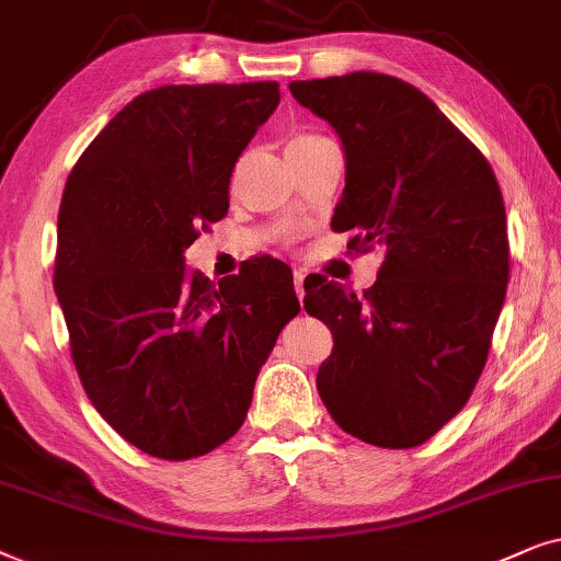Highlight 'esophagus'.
<instances>
[{
	"label": "esophagus",
	"mask_w": 561,
	"mask_h": 561,
	"mask_svg": "<svg viewBox=\"0 0 561 561\" xmlns=\"http://www.w3.org/2000/svg\"><path fill=\"white\" fill-rule=\"evenodd\" d=\"M293 276H295V293H297V297H300V302H302V297H305V268H295L293 272Z\"/></svg>",
	"instance_id": "34e87169"
}]
</instances>
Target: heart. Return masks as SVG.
Returning <instances> with one entry per match:
<instances>
[{
	"label": "heart",
	"instance_id": "obj_1",
	"mask_svg": "<svg viewBox=\"0 0 561 561\" xmlns=\"http://www.w3.org/2000/svg\"><path fill=\"white\" fill-rule=\"evenodd\" d=\"M316 140H320L318 136H308V133H302V136H295L293 140L287 144V151H295V148H305L310 144H316Z\"/></svg>",
	"mask_w": 561,
	"mask_h": 561
}]
</instances>
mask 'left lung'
<instances>
[{"mask_svg": "<svg viewBox=\"0 0 561 561\" xmlns=\"http://www.w3.org/2000/svg\"><path fill=\"white\" fill-rule=\"evenodd\" d=\"M346 156L333 230L382 245L364 297L305 282V310L333 333L318 392L343 431L413 449L467 405L507 289L497 179L451 119L408 81L375 71L293 81Z\"/></svg>", "mask_w": 561, "mask_h": 561, "instance_id": "left-lung-1", "label": "left lung"}]
</instances>
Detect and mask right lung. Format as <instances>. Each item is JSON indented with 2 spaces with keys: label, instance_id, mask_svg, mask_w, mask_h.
<instances>
[{
  "label": "right lung",
  "instance_id": "1",
  "mask_svg": "<svg viewBox=\"0 0 561 561\" xmlns=\"http://www.w3.org/2000/svg\"><path fill=\"white\" fill-rule=\"evenodd\" d=\"M276 104V81L151 89L66 182L54 287L73 364L96 413L151 457L226 444L300 312L282 261L256 259L218 285L184 264L199 230L226 218L238 156Z\"/></svg>",
  "mask_w": 561,
  "mask_h": 561
}]
</instances>
